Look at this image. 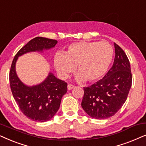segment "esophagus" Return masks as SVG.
<instances>
[{
  "instance_id": "1",
  "label": "esophagus",
  "mask_w": 146,
  "mask_h": 146,
  "mask_svg": "<svg viewBox=\"0 0 146 146\" xmlns=\"http://www.w3.org/2000/svg\"><path fill=\"white\" fill-rule=\"evenodd\" d=\"M73 88H75V85H71V84H68L67 85L68 90H71V89H73Z\"/></svg>"
}]
</instances>
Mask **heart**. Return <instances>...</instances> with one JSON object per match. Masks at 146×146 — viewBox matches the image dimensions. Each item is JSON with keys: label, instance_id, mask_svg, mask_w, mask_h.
Instances as JSON below:
<instances>
[{"label": "heart", "instance_id": "heart-1", "mask_svg": "<svg viewBox=\"0 0 146 146\" xmlns=\"http://www.w3.org/2000/svg\"><path fill=\"white\" fill-rule=\"evenodd\" d=\"M113 58V48L108 42L81 41L70 44L65 54H56L54 64L63 78L69 76L77 66V80L95 82L106 75Z\"/></svg>", "mask_w": 146, "mask_h": 146}]
</instances>
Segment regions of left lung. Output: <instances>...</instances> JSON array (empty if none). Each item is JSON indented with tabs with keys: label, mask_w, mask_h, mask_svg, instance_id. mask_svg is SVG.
<instances>
[{
	"label": "left lung",
	"mask_w": 146,
	"mask_h": 146,
	"mask_svg": "<svg viewBox=\"0 0 146 146\" xmlns=\"http://www.w3.org/2000/svg\"><path fill=\"white\" fill-rule=\"evenodd\" d=\"M115 56L112 67L100 81L83 87L81 107L90 117L107 119L117 113L127 100L132 75L129 59L123 49L114 43Z\"/></svg>",
	"instance_id": "left-lung-1"
}]
</instances>
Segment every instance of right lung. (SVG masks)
<instances>
[{"label":"right lung","instance_id":"1","mask_svg":"<svg viewBox=\"0 0 146 146\" xmlns=\"http://www.w3.org/2000/svg\"><path fill=\"white\" fill-rule=\"evenodd\" d=\"M57 40L37 36L31 40L15 56L9 73L13 98L25 116L35 121L50 120L59 110L62 97L67 91V83L50 73L43 82L27 86L19 79L15 65L19 57L29 52L47 50L54 47Z\"/></svg>","mask_w":146,"mask_h":146}]
</instances>
